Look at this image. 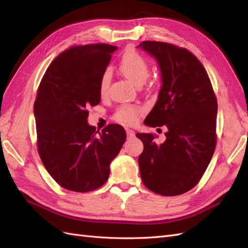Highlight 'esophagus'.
<instances>
[{"label": "esophagus", "mask_w": 248, "mask_h": 248, "mask_svg": "<svg viewBox=\"0 0 248 248\" xmlns=\"http://www.w3.org/2000/svg\"><path fill=\"white\" fill-rule=\"evenodd\" d=\"M126 134H127V138H128V139H131V138H133L134 136H136V133H134V131L132 129H128V128L126 129Z\"/></svg>", "instance_id": "34e87169"}]
</instances>
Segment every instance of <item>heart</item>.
<instances>
[{
	"instance_id": "1",
	"label": "heart",
	"mask_w": 248,
	"mask_h": 248,
	"mask_svg": "<svg viewBox=\"0 0 248 248\" xmlns=\"http://www.w3.org/2000/svg\"><path fill=\"white\" fill-rule=\"evenodd\" d=\"M120 71L123 76L130 80L134 85H140L144 82L149 77V65L146 59L137 51H127L122 57L119 65ZM110 73L106 70L99 80V93L100 95H106L109 87ZM140 108L133 106H123L120 108L114 115V119L117 122L125 125H133L138 121L139 115L140 114Z\"/></svg>"
}]
</instances>
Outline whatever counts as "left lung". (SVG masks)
Masks as SVG:
<instances>
[{"label":"left lung","mask_w":248,"mask_h":248,"mask_svg":"<svg viewBox=\"0 0 248 248\" xmlns=\"http://www.w3.org/2000/svg\"><path fill=\"white\" fill-rule=\"evenodd\" d=\"M139 46L155 57L162 78L158 99L144 123L168 128L159 145L153 134L137 133L144 144L140 178L157 194L180 196L200 182L213 156L216 96L204 66L188 49L160 41H142Z\"/></svg>","instance_id":"1"}]
</instances>
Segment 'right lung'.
<instances>
[{"label": "right lung", "instance_id": "obj_1", "mask_svg": "<svg viewBox=\"0 0 248 248\" xmlns=\"http://www.w3.org/2000/svg\"><path fill=\"white\" fill-rule=\"evenodd\" d=\"M117 48L106 43L71 46L50 63L37 90L38 153L49 175L65 189L99 188L126 140L121 125L109 124L99 131L87 121L89 108L100 102L99 80Z\"/></svg>", "mask_w": 248, "mask_h": 248}]
</instances>
